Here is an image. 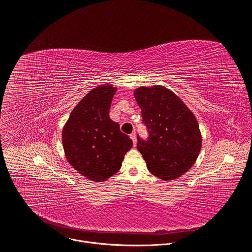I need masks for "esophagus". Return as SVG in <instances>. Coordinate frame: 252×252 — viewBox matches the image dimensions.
I'll return each instance as SVG.
<instances>
[{
  "label": "esophagus",
  "mask_w": 252,
  "mask_h": 252,
  "mask_svg": "<svg viewBox=\"0 0 252 252\" xmlns=\"http://www.w3.org/2000/svg\"><path fill=\"white\" fill-rule=\"evenodd\" d=\"M130 138L132 139V142H133V146L136 145V135H135V132H132L131 134H129Z\"/></svg>",
  "instance_id": "1"
}]
</instances>
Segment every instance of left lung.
<instances>
[{
  "label": "left lung",
  "instance_id": "1",
  "mask_svg": "<svg viewBox=\"0 0 252 252\" xmlns=\"http://www.w3.org/2000/svg\"><path fill=\"white\" fill-rule=\"evenodd\" d=\"M133 94L150 133L147 141L137 137L148 169L164 182L182 176L194 164L202 145L195 116L163 86L139 87Z\"/></svg>",
  "mask_w": 252,
  "mask_h": 252
}]
</instances>
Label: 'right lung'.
<instances>
[{"instance_id": "right-lung-1", "label": "right lung", "mask_w": 252, "mask_h": 252, "mask_svg": "<svg viewBox=\"0 0 252 252\" xmlns=\"http://www.w3.org/2000/svg\"><path fill=\"white\" fill-rule=\"evenodd\" d=\"M117 88L99 85L74 107L62 131L64 156L79 173L93 182H105L122 166L132 140L110 119Z\"/></svg>"}]
</instances>
